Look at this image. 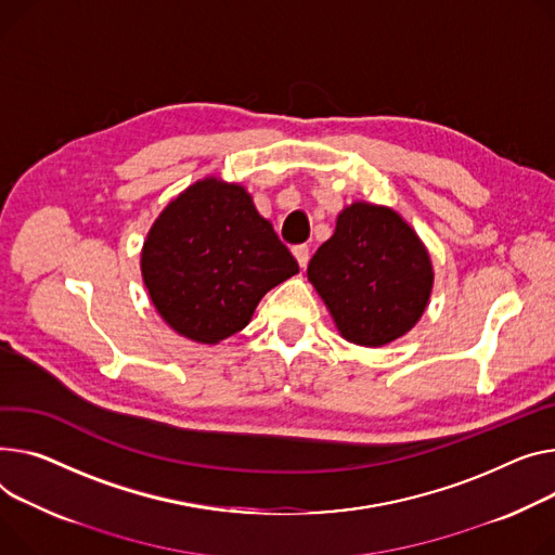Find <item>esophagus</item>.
I'll use <instances>...</instances> for the list:
<instances>
[{
    "instance_id": "obj_1",
    "label": "esophagus",
    "mask_w": 555,
    "mask_h": 555,
    "mask_svg": "<svg viewBox=\"0 0 555 555\" xmlns=\"http://www.w3.org/2000/svg\"><path fill=\"white\" fill-rule=\"evenodd\" d=\"M292 254H294V258H297L299 261V268H308V261H310V247L308 245H297L292 249Z\"/></svg>"
}]
</instances>
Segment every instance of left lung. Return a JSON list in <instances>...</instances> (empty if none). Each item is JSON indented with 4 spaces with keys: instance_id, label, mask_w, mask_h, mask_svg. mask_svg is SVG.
Here are the masks:
<instances>
[{
    "instance_id": "8db88e82",
    "label": "left lung",
    "mask_w": 555,
    "mask_h": 555,
    "mask_svg": "<svg viewBox=\"0 0 555 555\" xmlns=\"http://www.w3.org/2000/svg\"><path fill=\"white\" fill-rule=\"evenodd\" d=\"M308 279L350 344L379 348L409 332L433 289L430 256L390 207L352 203L310 258Z\"/></svg>"
}]
</instances>
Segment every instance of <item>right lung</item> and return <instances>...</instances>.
Returning a JSON list of instances; mask_svg holds the SVG:
<instances>
[{
    "instance_id": "obj_1",
    "label": "right lung",
    "mask_w": 555,
    "mask_h": 555,
    "mask_svg": "<svg viewBox=\"0 0 555 555\" xmlns=\"http://www.w3.org/2000/svg\"><path fill=\"white\" fill-rule=\"evenodd\" d=\"M140 270L158 314L178 335L218 344L243 330L258 301L299 266L245 188L205 178L156 218Z\"/></svg>"
}]
</instances>
